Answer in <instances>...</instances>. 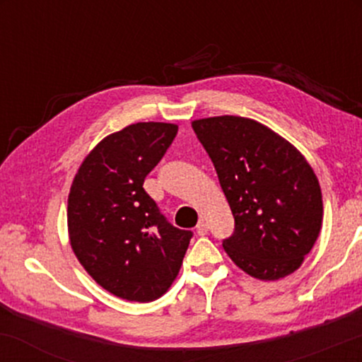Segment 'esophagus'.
<instances>
[{
	"label": "esophagus",
	"instance_id": "esophagus-1",
	"mask_svg": "<svg viewBox=\"0 0 362 362\" xmlns=\"http://www.w3.org/2000/svg\"><path fill=\"white\" fill-rule=\"evenodd\" d=\"M195 231H197L199 236H204L207 235V223L204 221V219H201L197 224V228H195Z\"/></svg>",
	"mask_w": 362,
	"mask_h": 362
}]
</instances>
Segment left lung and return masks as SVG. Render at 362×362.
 <instances>
[{"instance_id": "left-lung-1", "label": "left lung", "mask_w": 362, "mask_h": 362, "mask_svg": "<svg viewBox=\"0 0 362 362\" xmlns=\"http://www.w3.org/2000/svg\"><path fill=\"white\" fill-rule=\"evenodd\" d=\"M235 218L223 240L230 259L262 281L289 276L320 235L322 190L293 144L264 124L236 115L192 122Z\"/></svg>"}]
</instances>
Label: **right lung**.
I'll list each match as a JSON object with an SVG mask.
<instances>
[{
	"label": "right lung",
	"instance_id": "right-lung-1",
	"mask_svg": "<svg viewBox=\"0 0 362 362\" xmlns=\"http://www.w3.org/2000/svg\"><path fill=\"white\" fill-rule=\"evenodd\" d=\"M178 127L138 122L107 136L78 170L68 197L74 255L103 289L146 303L168 291L192 231L178 230L144 190V178Z\"/></svg>",
	"mask_w": 362,
	"mask_h": 362
}]
</instances>
